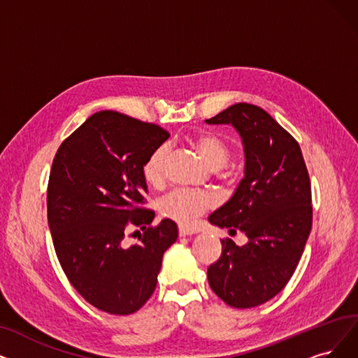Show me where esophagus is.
Returning <instances> with one entry per match:
<instances>
[{
    "instance_id": "obj_1",
    "label": "esophagus",
    "mask_w": 358,
    "mask_h": 358,
    "mask_svg": "<svg viewBox=\"0 0 358 358\" xmlns=\"http://www.w3.org/2000/svg\"><path fill=\"white\" fill-rule=\"evenodd\" d=\"M196 234V229L189 227V226H179V235L180 236H189Z\"/></svg>"
}]
</instances>
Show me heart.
<instances>
[{
    "instance_id": "1",
    "label": "heart",
    "mask_w": 358,
    "mask_h": 358,
    "mask_svg": "<svg viewBox=\"0 0 358 358\" xmlns=\"http://www.w3.org/2000/svg\"><path fill=\"white\" fill-rule=\"evenodd\" d=\"M189 145L198 154L206 166L213 170L223 169L232 155V147L229 142L213 132H201L191 138ZM167 147H155L142 164V178L150 187L159 188L166 176ZM214 206V199L208 194L176 189L167 194L160 201V213L164 217L182 224L195 222L201 214Z\"/></svg>"
}]
</instances>
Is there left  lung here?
<instances>
[{"label": "left lung", "mask_w": 358, "mask_h": 358, "mask_svg": "<svg viewBox=\"0 0 358 358\" xmlns=\"http://www.w3.org/2000/svg\"><path fill=\"white\" fill-rule=\"evenodd\" d=\"M206 122L234 124L245 147V178L208 220L250 239L242 247L222 239L208 283L227 306L257 307L285 288L303 255L313 222L308 170L296 139L262 107L238 103Z\"/></svg>", "instance_id": "8db88e82"}]
</instances>
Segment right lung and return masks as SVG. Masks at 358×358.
I'll use <instances>...</instances> for the list:
<instances>
[{
  "label": "right lung",
  "instance_id": "right-lung-1",
  "mask_svg": "<svg viewBox=\"0 0 358 358\" xmlns=\"http://www.w3.org/2000/svg\"><path fill=\"white\" fill-rule=\"evenodd\" d=\"M169 136L159 124L103 110L55 152L47 191L54 250L69 282L98 310L126 316L144 306L178 238L173 220L154 226V210L144 207L142 164ZM131 225L143 234L124 248Z\"/></svg>",
  "mask_w": 358,
  "mask_h": 358
}]
</instances>
